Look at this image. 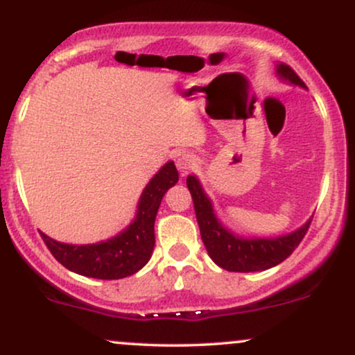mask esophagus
Masks as SVG:
<instances>
[{
  "label": "esophagus",
  "mask_w": 355,
  "mask_h": 355,
  "mask_svg": "<svg viewBox=\"0 0 355 355\" xmlns=\"http://www.w3.org/2000/svg\"><path fill=\"white\" fill-rule=\"evenodd\" d=\"M193 165H195V160H193V157H191V155L180 153L177 157V168L182 175H185L190 168H193Z\"/></svg>",
  "instance_id": "1"
}]
</instances>
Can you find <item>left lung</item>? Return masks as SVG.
I'll list each match as a JSON object with an SVG mask.
<instances>
[{
	"label": "left lung",
	"instance_id": "obj_1",
	"mask_svg": "<svg viewBox=\"0 0 355 355\" xmlns=\"http://www.w3.org/2000/svg\"><path fill=\"white\" fill-rule=\"evenodd\" d=\"M275 75L279 76L280 81H287L295 87L307 89L304 81L287 64L277 63ZM187 187L193 198L195 215H197L198 227H200L203 245L209 252L210 259L218 267L229 272H262L279 266L295 250L311 225L312 217L302 223L299 229L288 232V234L272 235V237L237 234L218 218L214 202L203 190V185L197 175L187 177Z\"/></svg>",
	"mask_w": 355,
	"mask_h": 355
}]
</instances>
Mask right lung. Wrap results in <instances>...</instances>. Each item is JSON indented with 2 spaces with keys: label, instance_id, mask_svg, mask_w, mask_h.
Masks as SVG:
<instances>
[{
  "label": "right lung",
  "instance_id": "obj_1",
  "mask_svg": "<svg viewBox=\"0 0 355 355\" xmlns=\"http://www.w3.org/2000/svg\"><path fill=\"white\" fill-rule=\"evenodd\" d=\"M178 182L175 164L168 160L146 183L137 203L135 217L116 235L95 243H64L42 237L56 260L75 274L101 280H116L137 274L152 259L155 218L164 195Z\"/></svg>",
  "mask_w": 355,
  "mask_h": 355
}]
</instances>
